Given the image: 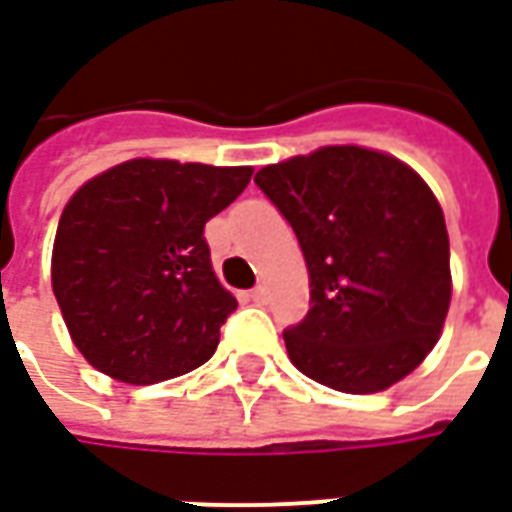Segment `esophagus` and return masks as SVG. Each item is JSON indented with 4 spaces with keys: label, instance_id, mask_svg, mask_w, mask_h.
I'll return each mask as SVG.
<instances>
[{
    "label": "esophagus",
    "instance_id": "1",
    "mask_svg": "<svg viewBox=\"0 0 512 512\" xmlns=\"http://www.w3.org/2000/svg\"><path fill=\"white\" fill-rule=\"evenodd\" d=\"M252 301H255V304H268V288H266V285H257V288L252 290Z\"/></svg>",
    "mask_w": 512,
    "mask_h": 512
}]
</instances>
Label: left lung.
Instances as JSON below:
<instances>
[{
  "mask_svg": "<svg viewBox=\"0 0 512 512\" xmlns=\"http://www.w3.org/2000/svg\"><path fill=\"white\" fill-rule=\"evenodd\" d=\"M255 183L310 271V312L282 334L290 362L348 395L384 392L422 365L452 296L450 235L428 183L359 145L268 164Z\"/></svg>",
  "mask_w": 512,
  "mask_h": 512,
  "instance_id": "obj_1",
  "label": "left lung"
}]
</instances>
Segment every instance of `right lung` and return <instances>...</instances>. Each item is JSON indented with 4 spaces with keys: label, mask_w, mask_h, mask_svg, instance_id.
Here are the masks:
<instances>
[{
    "label": "right lung",
    "mask_w": 512,
    "mask_h": 512,
    "mask_svg": "<svg viewBox=\"0 0 512 512\" xmlns=\"http://www.w3.org/2000/svg\"><path fill=\"white\" fill-rule=\"evenodd\" d=\"M249 180L252 167L131 158L68 200L51 288L95 370L147 386L211 359L238 301L213 274L202 230Z\"/></svg>",
    "instance_id": "add662e5"
}]
</instances>
